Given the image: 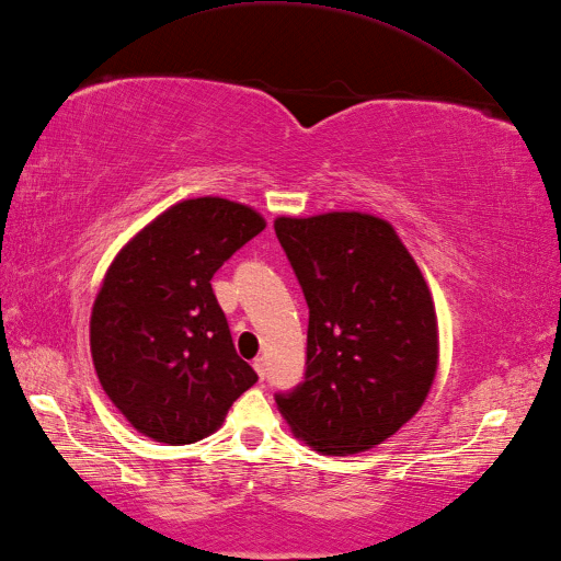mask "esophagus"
<instances>
[{"instance_id": "obj_1", "label": "esophagus", "mask_w": 561, "mask_h": 561, "mask_svg": "<svg viewBox=\"0 0 561 561\" xmlns=\"http://www.w3.org/2000/svg\"><path fill=\"white\" fill-rule=\"evenodd\" d=\"M252 366H254V371L259 374V378H266V359L264 357H256L254 362H252Z\"/></svg>"}]
</instances>
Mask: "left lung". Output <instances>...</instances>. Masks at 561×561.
Instances as JSON below:
<instances>
[{
	"label": "left lung",
	"mask_w": 561,
	"mask_h": 561,
	"mask_svg": "<svg viewBox=\"0 0 561 561\" xmlns=\"http://www.w3.org/2000/svg\"><path fill=\"white\" fill-rule=\"evenodd\" d=\"M309 307L302 383L276 392L297 438L323 455L383 443L426 400L438 368L435 309L412 254L383 218H276Z\"/></svg>",
	"instance_id": "1"
}]
</instances>
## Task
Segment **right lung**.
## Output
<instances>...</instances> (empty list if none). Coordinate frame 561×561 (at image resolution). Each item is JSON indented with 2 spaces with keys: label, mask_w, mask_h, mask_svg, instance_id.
<instances>
[{
  "label": "right lung",
  "mask_w": 561,
  "mask_h": 561,
  "mask_svg": "<svg viewBox=\"0 0 561 561\" xmlns=\"http://www.w3.org/2000/svg\"><path fill=\"white\" fill-rule=\"evenodd\" d=\"M264 228L244 204L185 199L108 266L90 319L94 371L147 438L169 445L207 438L256 383L254 368L238 357L211 278Z\"/></svg>",
  "instance_id": "right-lung-1"
}]
</instances>
